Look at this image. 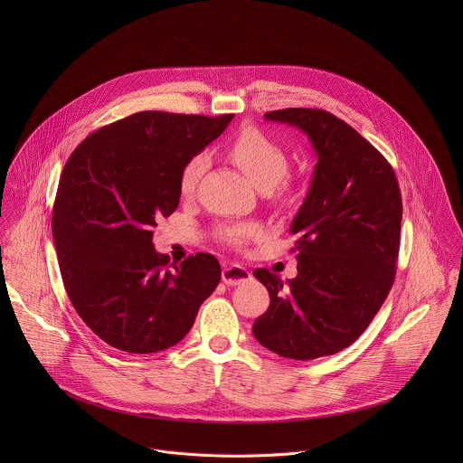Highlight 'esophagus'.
Returning <instances> with one entry per match:
<instances>
[{
	"label": "esophagus",
	"mask_w": 463,
	"mask_h": 463,
	"mask_svg": "<svg viewBox=\"0 0 463 463\" xmlns=\"http://www.w3.org/2000/svg\"><path fill=\"white\" fill-rule=\"evenodd\" d=\"M251 278V272L242 265H226L222 269V281L226 285H241Z\"/></svg>",
	"instance_id": "obj_1"
}]
</instances>
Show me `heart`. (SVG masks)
Returning a JSON list of instances; mask_svg holds the SVG:
<instances>
[{
  "label": "heart",
  "mask_w": 463,
  "mask_h": 463,
  "mask_svg": "<svg viewBox=\"0 0 463 463\" xmlns=\"http://www.w3.org/2000/svg\"><path fill=\"white\" fill-rule=\"evenodd\" d=\"M226 153L228 158L239 165L260 191L274 189L288 173L287 149L257 127H246L237 133L230 140ZM208 164L210 162L204 153H194L185 160L180 171V193L184 196H193L196 193ZM253 232L255 228L246 224L222 228L224 239L232 244H241Z\"/></svg>",
  "instance_id": "1"
}]
</instances>
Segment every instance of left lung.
I'll return each mask as SVG.
<instances>
[{
    "label": "left lung",
    "mask_w": 463,
    "mask_h": 463,
    "mask_svg": "<svg viewBox=\"0 0 463 463\" xmlns=\"http://www.w3.org/2000/svg\"><path fill=\"white\" fill-rule=\"evenodd\" d=\"M308 135L317 153L310 191L290 232L298 276L253 274L270 296L255 338L292 360L330 356L371 325L396 278L402 201L387 158L354 128L321 109L265 114Z\"/></svg>",
    "instance_id": "8db88e82"
}]
</instances>
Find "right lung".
Returning <instances> with one entry per match:
<instances>
[{"mask_svg":"<svg viewBox=\"0 0 463 463\" xmlns=\"http://www.w3.org/2000/svg\"><path fill=\"white\" fill-rule=\"evenodd\" d=\"M232 119L137 112L67 158L52 219L57 259L76 314L109 345L147 354L178 344L219 285L213 255L171 264L155 251L153 228L178 208L185 160Z\"/></svg>","mask_w":463,"mask_h":463,"instance_id":"obj_1","label":"right lung"}]
</instances>
